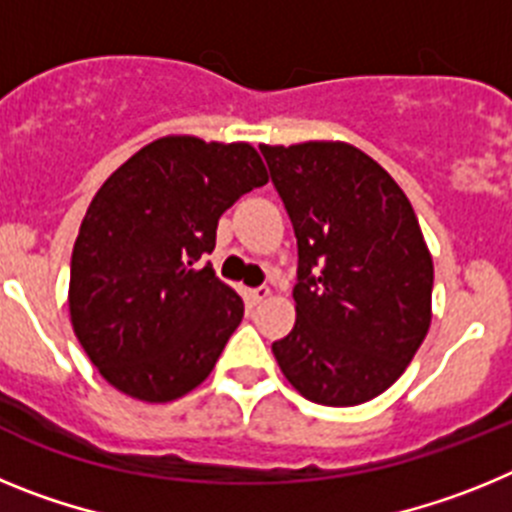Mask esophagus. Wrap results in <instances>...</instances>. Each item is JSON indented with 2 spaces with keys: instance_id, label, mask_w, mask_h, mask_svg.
Wrapping results in <instances>:
<instances>
[{
  "instance_id": "1",
  "label": "esophagus",
  "mask_w": 512,
  "mask_h": 512,
  "mask_svg": "<svg viewBox=\"0 0 512 512\" xmlns=\"http://www.w3.org/2000/svg\"><path fill=\"white\" fill-rule=\"evenodd\" d=\"M271 295V289L266 287V284H261V287H253V289H248V297H251L253 302H256V305H259V302H264L266 297Z\"/></svg>"
}]
</instances>
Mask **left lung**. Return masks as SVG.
Segmentation results:
<instances>
[{"label":"left lung","mask_w":512,"mask_h":512,"mask_svg":"<svg viewBox=\"0 0 512 512\" xmlns=\"http://www.w3.org/2000/svg\"><path fill=\"white\" fill-rule=\"evenodd\" d=\"M297 238L295 328L271 343L287 382L330 408L382 395L431 328L433 261L413 205L341 140L259 146Z\"/></svg>","instance_id":"obj_1"}]
</instances>
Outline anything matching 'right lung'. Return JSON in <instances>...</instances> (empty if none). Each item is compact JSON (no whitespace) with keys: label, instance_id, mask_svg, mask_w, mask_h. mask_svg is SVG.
I'll list each match as a JSON object with an SVG mask.
<instances>
[{"label":"right lung","instance_id":"obj_1","mask_svg":"<svg viewBox=\"0 0 512 512\" xmlns=\"http://www.w3.org/2000/svg\"><path fill=\"white\" fill-rule=\"evenodd\" d=\"M266 182L248 143L166 135L99 187L71 253L69 312L115 390L171 402L210 377L243 300L200 259L220 215Z\"/></svg>","mask_w":512,"mask_h":512}]
</instances>
